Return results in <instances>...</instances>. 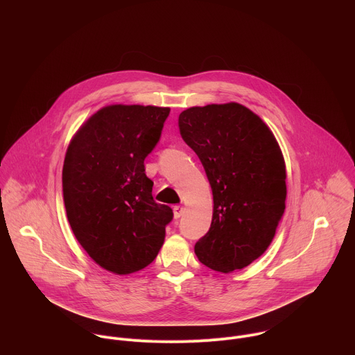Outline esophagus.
Here are the masks:
<instances>
[{"label": "esophagus", "instance_id": "esophagus-1", "mask_svg": "<svg viewBox=\"0 0 355 355\" xmlns=\"http://www.w3.org/2000/svg\"><path fill=\"white\" fill-rule=\"evenodd\" d=\"M173 212H174V218H175V219H180V218L184 215L185 208H184V207H178V205H175V207H174V209H173Z\"/></svg>", "mask_w": 355, "mask_h": 355}]
</instances>
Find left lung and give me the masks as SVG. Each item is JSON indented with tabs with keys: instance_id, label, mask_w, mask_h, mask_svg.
Segmentation results:
<instances>
[{
	"instance_id": "left-lung-1",
	"label": "left lung",
	"mask_w": 355,
	"mask_h": 355,
	"mask_svg": "<svg viewBox=\"0 0 355 355\" xmlns=\"http://www.w3.org/2000/svg\"><path fill=\"white\" fill-rule=\"evenodd\" d=\"M178 126L214 195L212 223L195 254L219 272L241 270L264 254L285 211L281 147L264 121L237 103L188 108Z\"/></svg>"
}]
</instances>
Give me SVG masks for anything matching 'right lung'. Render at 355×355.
Returning <instances> with one entry per match:
<instances>
[{"label":"right lung","instance_id":"right-lung-1","mask_svg":"<svg viewBox=\"0 0 355 355\" xmlns=\"http://www.w3.org/2000/svg\"><path fill=\"white\" fill-rule=\"evenodd\" d=\"M170 108L114 104L73 136L63 164V198L71 230L104 270L128 275L153 261L173 219L156 204L144 159L157 144Z\"/></svg>","mask_w":355,"mask_h":355}]
</instances>
